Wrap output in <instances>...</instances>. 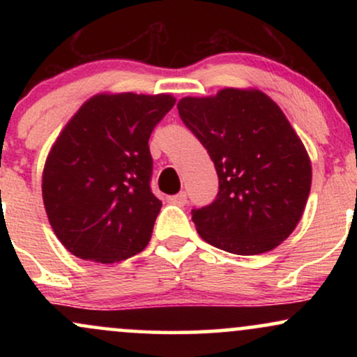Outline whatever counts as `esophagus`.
Here are the masks:
<instances>
[{
  "label": "esophagus",
  "mask_w": 357,
  "mask_h": 357,
  "mask_svg": "<svg viewBox=\"0 0 357 357\" xmlns=\"http://www.w3.org/2000/svg\"><path fill=\"white\" fill-rule=\"evenodd\" d=\"M186 202H188V195L184 191L178 192V195L171 196V198H169V203L178 204V206H184V204H186Z\"/></svg>",
  "instance_id": "1"
}]
</instances>
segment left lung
Wrapping results in <instances>:
<instances>
[{"label": "left lung", "mask_w": 357, "mask_h": 357, "mask_svg": "<svg viewBox=\"0 0 357 357\" xmlns=\"http://www.w3.org/2000/svg\"><path fill=\"white\" fill-rule=\"evenodd\" d=\"M184 126L215 162V202L191 210L204 241L235 255H258L296 230L312 166L280 107L260 90L223 89L178 102Z\"/></svg>", "instance_id": "left-lung-1"}]
</instances>
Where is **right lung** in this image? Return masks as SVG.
Masks as SVG:
<instances>
[{
    "label": "right lung",
    "mask_w": 357,
    "mask_h": 357,
    "mask_svg": "<svg viewBox=\"0 0 357 357\" xmlns=\"http://www.w3.org/2000/svg\"><path fill=\"white\" fill-rule=\"evenodd\" d=\"M174 99L96 96L70 119L43 169V203L63 247L114 264L142 252L162 203L151 191L149 137Z\"/></svg>",
    "instance_id": "1"
}]
</instances>
